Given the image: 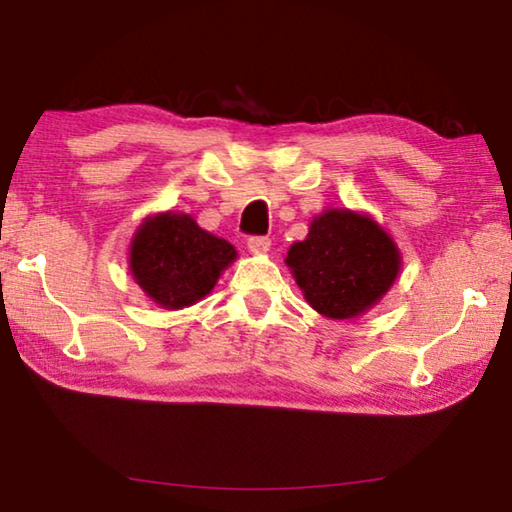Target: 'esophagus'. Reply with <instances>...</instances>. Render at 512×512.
Instances as JSON below:
<instances>
[{
  "label": "esophagus",
  "instance_id": "1",
  "mask_svg": "<svg viewBox=\"0 0 512 512\" xmlns=\"http://www.w3.org/2000/svg\"><path fill=\"white\" fill-rule=\"evenodd\" d=\"M248 250L250 253H268L271 250V239L262 237V235H255V237H248Z\"/></svg>",
  "mask_w": 512,
  "mask_h": 512
}]
</instances>
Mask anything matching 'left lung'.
<instances>
[{"label": "left lung", "mask_w": 512, "mask_h": 512, "mask_svg": "<svg viewBox=\"0 0 512 512\" xmlns=\"http://www.w3.org/2000/svg\"><path fill=\"white\" fill-rule=\"evenodd\" d=\"M287 264L311 307L327 318H352L391 289L400 253L368 216L329 210L291 246Z\"/></svg>", "instance_id": "8db88e82"}]
</instances>
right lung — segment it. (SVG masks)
Listing matches in <instances>:
<instances>
[{"label":"right lung","instance_id":"right-lung-1","mask_svg":"<svg viewBox=\"0 0 512 512\" xmlns=\"http://www.w3.org/2000/svg\"><path fill=\"white\" fill-rule=\"evenodd\" d=\"M235 257L228 241L198 228L192 216L169 212L137 230L131 273L158 305L180 309L207 296Z\"/></svg>","mask_w":512,"mask_h":512}]
</instances>
